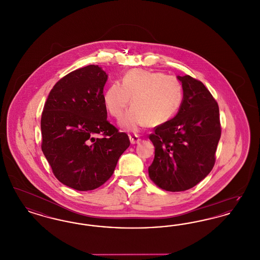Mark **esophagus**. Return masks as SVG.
Masks as SVG:
<instances>
[{
    "label": "esophagus",
    "mask_w": 260,
    "mask_h": 260,
    "mask_svg": "<svg viewBox=\"0 0 260 260\" xmlns=\"http://www.w3.org/2000/svg\"><path fill=\"white\" fill-rule=\"evenodd\" d=\"M129 140H131V143L132 144H136V143H139L140 142V138L137 135H131L129 136Z\"/></svg>",
    "instance_id": "1"
}]
</instances>
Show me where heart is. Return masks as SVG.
Instances as JSON below:
<instances>
[{
  "instance_id": "1",
  "label": "heart",
  "mask_w": 260,
  "mask_h": 260,
  "mask_svg": "<svg viewBox=\"0 0 260 260\" xmlns=\"http://www.w3.org/2000/svg\"><path fill=\"white\" fill-rule=\"evenodd\" d=\"M183 98V87L175 77L132 69L121 84L114 82L105 89L103 104L112 117L120 119L131 103L133 107L120 125L125 131L137 132L148 124L157 126L170 122L179 111Z\"/></svg>"
}]
</instances>
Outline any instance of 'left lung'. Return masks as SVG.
Returning <instances> with one entry per match:
<instances>
[{
	"mask_svg": "<svg viewBox=\"0 0 260 260\" xmlns=\"http://www.w3.org/2000/svg\"><path fill=\"white\" fill-rule=\"evenodd\" d=\"M177 79L183 87L182 105L173 119L149 136L155 146L149 177L171 192L188 190L210 173L221 136L218 104L210 90L189 75Z\"/></svg>",
	"mask_w": 260,
	"mask_h": 260,
	"instance_id": "8db88e82",
	"label": "left lung"
}]
</instances>
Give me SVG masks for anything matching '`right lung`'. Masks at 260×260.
<instances>
[{
  "mask_svg": "<svg viewBox=\"0 0 260 260\" xmlns=\"http://www.w3.org/2000/svg\"><path fill=\"white\" fill-rule=\"evenodd\" d=\"M107 77L99 65L72 71L53 86L42 113V151L54 176L78 191L104 184L131 144L107 121Z\"/></svg>",
  "mask_w": 260,
  "mask_h": 260,
  "instance_id": "1",
  "label": "right lung"
}]
</instances>
